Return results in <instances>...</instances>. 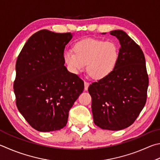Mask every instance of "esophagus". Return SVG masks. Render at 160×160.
I'll list each match as a JSON object with an SVG mask.
<instances>
[{"label":"esophagus","instance_id":"esophagus-1","mask_svg":"<svg viewBox=\"0 0 160 160\" xmlns=\"http://www.w3.org/2000/svg\"><path fill=\"white\" fill-rule=\"evenodd\" d=\"M89 85V83L88 82H85V90L88 89V87Z\"/></svg>","mask_w":160,"mask_h":160}]
</instances>
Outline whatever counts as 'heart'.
Segmentation results:
<instances>
[{
	"mask_svg": "<svg viewBox=\"0 0 160 160\" xmlns=\"http://www.w3.org/2000/svg\"><path fill=\"white\" fill-rule=\"evenodd\" d=\"M73 50L63 54V61L71 72L78 74L87 64V71L95 80H101L111 73L117 66L119 49L115 42L88 38L74 45Z\"/></svg>",
	"mask_w": 160,
	"mask_h": 160,
	"instance_id": "heart-1",
	"label": "heart"
}]
</instances>
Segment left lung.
<instances>
[{
	"label": "left lung",
	"mask_w": 160,
	"mask_h": 160,
	"mask_svg": "<svg viewBox=\"0 0 160 160\" xmlns=\"http://www.w3.org/2000/svg\"><path fill=\"white\" fill-rule=\"evenodd\" d=\"M110 34L120 41L117 66L108 76L92 83L88 92L94 124L118 131L132 125L143 110L149 81L141 48L123 31Z\"/></svg>",
	"instance_id": "8db88e82"
}]
</instances>
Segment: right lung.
I'll use <instances>...</instances> for the list:
<instances>
[{"label":"right lung","instance_id":"obj_1","mask_svg":"<svg viewBox=\"0 0 160 160\" xmlns=\"http://www.w3.org/2000/svg\"><path fill=\"white\" fill-rule=\"evenodd\" d=\"M71 33L40 30L25 43L16 62V105L39 132L64 127L68 112L83 92L84 82L64 66L63 52Z\"/></svg>","mask_w":160,"mask_h":160}]
</instances>
